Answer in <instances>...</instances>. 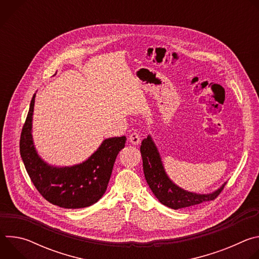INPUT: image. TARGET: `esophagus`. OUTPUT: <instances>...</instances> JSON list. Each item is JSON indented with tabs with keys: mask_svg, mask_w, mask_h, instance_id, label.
<instances>
[{
	"mask_svg": "<svg viewBox=\"0 0 259 259\" xmlns=\"http://www.w3.org/2000/svg\"><path fill=\"white\" fill-rule=\"evenodd\" d=\"M129 141L134 144V145H137L139 142H140V135L136 132H133L129 135Z\"/></svg>",
	"mask_w": 259,
	"mask_h": 259,
	"instance_id": "34e87169",
	"label": "esophagus"
}]
</instances>
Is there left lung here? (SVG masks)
<instances>
[{"label": "left lung", "mask_w": 259, "mask_h": 259, "mask_svg": "<svg viewBox=\"0 0 259 259\" xmlns=\"http://www.w3.org/2000/svg\"><path fill=\"white\" fill-rule=\"evenodd\" d=\"M140 152L144 177L147 184L156 198L163 205L171 209L177 210L212 201L224 190L227 183H223L217 190L209 194L189 192L178 187L170 179L164 168L161 154L151 135L142 140Z\"/></svg>", "instance_id": "obj_1"}]
</instances>
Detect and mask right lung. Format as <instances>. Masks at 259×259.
Masks as SVG:
<instances>
[{
	"mask_svg": "<svg viewBox=\"0 0 259 259\" xmlns=\"http://www.w3.org/2000/svg\"><path fill=\"white\" fill-rule=\"evenodd\" d=\"M33 94L20 136V156L29 178L50 203L65 209H80L95 204L105 193L119 152L126 136L104 139L84 162L72 166L47 163L36 151L32 138Z\"/></svg>",
	"mask_w": 259,
	"mask_h": 259,
	"instance_id": "add662e5",
	"label": "right lung"
}]
</instances>
